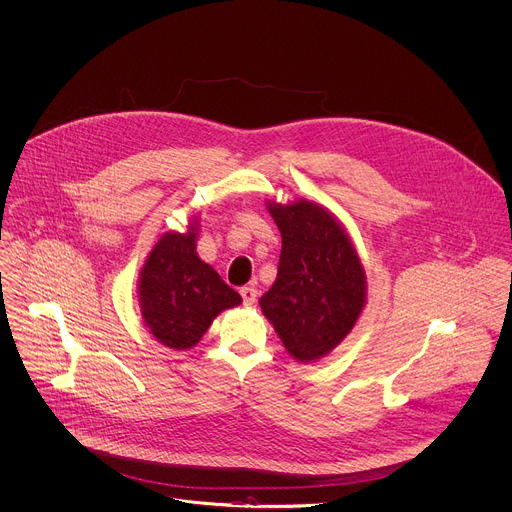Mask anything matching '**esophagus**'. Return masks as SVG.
<instances>
[{"instance_id":"esophagus-1","label":"esophagus","mask_w":512,"mask_h":512,"mask_svg":"<svg viewBox=\"0 0 512 512\" xmlns=\"http://www.w3.org/2000/svg\"><path fill=\"white\" fill-rule=\"evenodd\" d=\"M239 293H241L245 305H253L257 301V289L255 287H243Z\"/></svg>"}]
</instances>
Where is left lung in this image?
I'll return each mask as SVG.
<instances>
[{
	"label": "left lung",
	"mask_w": 512,
	"mask_h": 512,
	"mask_svg": "<svg viewBox=\"0 0 512 512\" xmlns=\"http://www.w3.org/2000/svg\"><path fill=\"white\" fill-rule=\"evenodd\" d=\"M283 247L277 281L261 297L285 349L301 363L331 353L365 305V271L337 219L311 201L269 205Z\"/></svg>",
	"instance_id": "1"
}]
</instances>
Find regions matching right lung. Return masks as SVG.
Wrapping results in <instances>:
<instances>
[{"mask_svg":"<svg viewBox=\"0 0 512 512\" xmlns=\"http://www.w3.org/2000/svg\"><path fill=\"white\" fill-rule=\"evenodd\" d=\"M193 231L163 235L139 279L143 321L159 343L175 351L199 343L221 311L241 303V295L197 257Z\"/></svg>","mask_w":512,"mask_h":512,"instance_id":"obj_1","label":"right lung"}]
</instances>
